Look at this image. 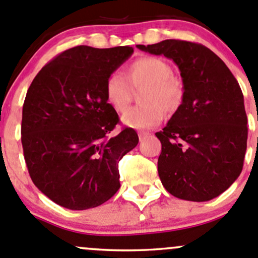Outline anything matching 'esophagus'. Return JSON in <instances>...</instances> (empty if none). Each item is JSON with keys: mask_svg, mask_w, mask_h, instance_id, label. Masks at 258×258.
<instances>
[{"mask_svg": "<svg viewBox=\"0 0 258 258\" xmlns=\"http://www.w3.org/2000/svg\"><path fill=\"white\" fill-rule=\"evenodd\" d=\"M150 136H151L150 132H140V135H138V137H140L141 141L145 140V138H147V137H150Z\"/></svg>", "mask_w": 258, "mask_h": 258, "instance_id": "obj_1", "label": "esophagus"}]
</instances>
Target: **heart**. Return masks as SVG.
<instances>
[{"label": "heart", "mask_w": 258, "mask_h": 258, "mask_svg": "<svg viewBox=\"0 0 258 258\" xmlns=\"http://www.w3.org/2000/svg\"><path fill=\"white\" fill-rule=\"evenodd\" d=\"M141 90L138 106L122 117L126 126L146 130L162 121L164 112L178 110L184 95L183 83L173 74L169 63L157 56H143L126 68V78L113 73L105 84V95L116 112H124L134 100L135 90Z\"/></svg>", "instance_id": "1"}]
</instances>
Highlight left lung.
<instances>
[{"label":"left lung","instance_id":"obj_1","mask_svg":"<svg viewBox=\"0 0 258 258\" xmlns=\"http://www.w3.org/2000/svg\"><path fill=\"white\" fill-rule=\"evenodd\" d=\"M138 49L172 59L184 95L163 131L158 174L167 191L208 202L238 178L247 147V116L237 80L214 51L198 43L167 39Z\"/></svg>","mask_w":258,"mask_h":258}]
</instances>
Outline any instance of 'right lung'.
I'll use <instances>...</instances> for the list:
<instances>
[{"instance_id":"right-lung-1","label":"right lung","mask_w":258,"mask_h":258,"mask_svg":"<svg viewBox=\"0 0 258 258\" xmlns=\"http://www.w3.org/2000/svg\"><path fill=\"white\" fill-rule=\"evenodd\" d=\"M134 48L79 45L63 51L32 81L22 111L24 161L34 185L70 210L104 204L120 189L118 162L138 136L110 137L118 115L105 95L107 78Z\"/></svg>"}]
</instances>
